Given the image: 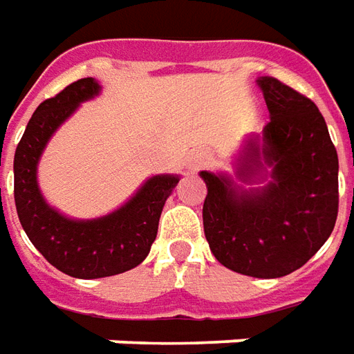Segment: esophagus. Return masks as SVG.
<instances>
[{"instance_id": "esophagus-1", "label": "esophagus", "mask_w": 354, "mask_h": 354, "mask_svg": "<svg viewBox=\"0 0 354 354\" xmlns=\"http://www.w3.org/2000/svg\"><path fill=\"white\" fill-rule=\"evenodd\" d=\"M209 162V156L205 154V152H196L194 156L190 158V167L192 169H198V167H202V165H205Z\"/></svg>"}]
</instances>
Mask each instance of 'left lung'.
Returning a JSON list of instances; mask_svg holds the SVG:
<instances>
[{"label": "left lung", "mask_w": 354, "mask_h": 354, "mask_svg": "<svg viewBox=\"0 0 354 354\" xmlns=\"http://www.w3.org/2000/svg\"><path fill=\"white\" fill-rule=\"evenodd\" d=\"M257 85L270 122L245 139L238 183L200 171L207 187L202 217L221 265L245 277L280 278L303 267L332 234L339 162L315 102L277 77L261 76Z\"/></svg>", "instance_id": "left-lung-1"}]
</instances>
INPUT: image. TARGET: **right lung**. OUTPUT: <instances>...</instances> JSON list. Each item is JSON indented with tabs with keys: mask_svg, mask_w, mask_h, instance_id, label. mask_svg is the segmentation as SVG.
<instances>
[{
	"mask_svg": "<svg viewBox=\"0 0 354 354\" xmlns=\"http://www.w3.org/2000/svg\"><path fill=\"white\" fill-rule=\"evenodd\" d=\"M93 77L77 80L44 101L30 118L15 152V205L30 242L53 267L74 278L114 277L141 265L156 240L165 200L179 175H154L122 207L97 219H70L45 202L37 187L44 149L82 102L97 97Z\"/></svg>",
	"mask_w": 354,
	"mask_h": 354,
	"instance_id": "add662e5",
	"label": "right lung"
}]
</instances>
